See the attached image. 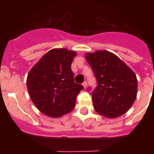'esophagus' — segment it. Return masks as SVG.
<instances>
[{
	"label": "esophagus",
	"instance_id": "esophagus-1",
	"mask_svg": "<svg viewBox=\"0 0 154 154\" xmlns=\"http://www.w3.org/2000/svg\"><path fill=\"white\" fill-rule=\"evenodd\" d=\"M82 85H83L84 89H85V88H86V87H87V82L86 81L84 82L83 83H82Z\"/></svg>",
	"mask_w": 154,
	"mask_h": 154
}]
</instances>
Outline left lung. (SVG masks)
<instances>
[{
    "label": "left lung",
    "mask_w": 154,
    "mask_h": 154,
    "mask_svg": "<svg viewBox=\"0 0 154 154\" xmlns=\"http://www.w3.org/2000/svg\"><path fill=\"white\" fill-rule=\"evenodd\" d=\"M85 58L97 82L92 92L95 110L108 118L119 117L127 112L137 98L135 73L109 51L88 53Z\"/></svg>",
    "instance_id": "1"
}]
</instances>
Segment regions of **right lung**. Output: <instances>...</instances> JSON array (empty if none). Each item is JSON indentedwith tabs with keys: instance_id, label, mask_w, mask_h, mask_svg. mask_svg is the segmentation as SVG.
<instances>
[{
	"instance_id": "1",
	"label": "right lung",
	"mask_w": 154,
	"mask_h": 154,
	"mask_svg": "<svg viewBox=\"0 0 154 154\" xmlns=\"http://www.w3.org/2000/svg\"><path fill=\"white\" fill-rule=\"evenodd\" d=\"M76 52L65 48L48 51L30 71L27 87L35 106L45 115L60 117L74 109L83 89L75 82L71 64Z\"/></svg>"
}]
</instances>
